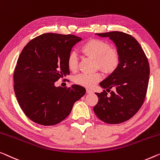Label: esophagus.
<instances>
[{
  "label": "esophagus",
  "instance_id": "esophagus-1",
  "mask_svg": "<svg viewBox=\"0 0 160 160\" xmlns=\"http://www.w3.org/2000/svg\"><path fill=\"white\" fill-rule=\"evenodd\" d=\"M86 92L88 94H90V93H92V92H93V91H92V90H90V89H86Z\"/></svg>",
  "mask_w": 160,
  "mask_h": 160
}]
</instances>
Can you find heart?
<instances>
[{
	"label": "heart",
	"mask_w": 160,
	"mask_h": 160,
	"mask_svg": "<svg viewBox=\"0 0 160 160\" xmlns=\"http://www.w3.org/2000/svg\"><path fill=\"white\" fill-rule=\"evenodd\" d=\"M80 52L83 55L95 59V65L105 72H111L115 70L119 62L117 49L111 47L107 42L98 39H91L82 44ZM68 67L72 72L78 70V58L75 54L68 57ZM101 73H82L75 78V82L82 86L92 88L101 80Z\"/></svg>",
	"instance_id": "heart-1"
}]
</instances>
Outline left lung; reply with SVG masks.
Masks as SVG:
<instances>
[{"label": "left lung", "instance_id": "8db88e82", "mask_svg": "<svg viewBox=\"0 0 160 160\" xmlns=\"http://www.w3.org/2000/svg\"><path fill=\"white\" fill-rule=\"evenodd\" d=\"M108 37L116 46L119 62L113 72L100 82L103 90L95 94L98 102L93 108L101 121L117 124L128 120L139 110L147 94L149 79V65L144 51L132 36L121 32L95 34Z\"/></svg>", "mask_w": 160, "mask_h": 160}]
</instances>
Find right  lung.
Returning <instances> with one entry per match:
<instances>
[{
  "mask_svg": "<svg viewBox=\"0 0 160 160\" xmlns=\"http://www.w3.org/2000/svg\"><path fill=\"white\" fill-rule=\"evenodd\" d=\"M82 38L47 33L31 40L19 56L13 74L14 91L26 116L39 124L52 126L68 117L85 88L56 87L59 78L70 75L68 57Z\"/></svg>",
  "mask_w": 160,
  "mask_h": 160,
  "instance_id": "add662e5",
  "label": "right lung"
}]
</instances>
